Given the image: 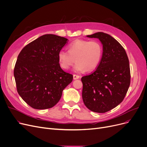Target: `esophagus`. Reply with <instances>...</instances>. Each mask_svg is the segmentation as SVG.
<instances>
[{"instance_id":"obj_1","label":"esophagus","mask_w":147,"mask_h":147,"mask_svg":"<svg viewBox=\"0 0 147 147\" xmlns=\"http://www.w3.org/2000/svg\"><path fill=\"white\" fill-rule=\"evenodd\" d=\"M80 78V76L78 75H76V74H73V79L74 80H76V79H78Z\"/></svg>"}]
</instances>
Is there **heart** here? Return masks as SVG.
<instances>
[{
  "instance_id": "1",
  "label": "heart",
  "mask_w": 147,
  "mask_h": 147,
  "mask_svg": "<svg viewBox=\"0 0 147 147\" xmlns=\"http://www.w3.org/2000/svg\"><path fill=\"white\" fill-rule=\"evenodd\" d=\"M103 47L97 41L78 39L70 43L68 51L63 49L58 52V62L63 69H68L74 62V71L82 73L92 71L96 68L101 61Z\"/></svg>"
}]
</instances>
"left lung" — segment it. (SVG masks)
Segmentation results:
<instances>
[{
  "instance_id": "left-lung-1",
  "label": "left lung",
  "mask_w": 147,
  "mask_h": 147,
  "mask_svg": "<svg viewBox=\"0 0 147 147\" xmlns=\"http://www.w3.org/2000/svg\"><path fill=\"white\" fill-rule=\"evenodd\" d=\"M89 38H98L103 55L95 71L82 77V98L88 109L105 113L124 100L130 84V69L125 49L114 38L97 32Z\"/></svg>"
}]
</instances>
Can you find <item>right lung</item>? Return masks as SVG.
<instances>
[{
    "label": "right lung",
    "instance_id": "add662e5",
    "mask_svg": "<svg viewBox=\"0 0 147 147\" xmlns=\"http://www.w3.org/2000/svg\"><path fill=\"white\" fill-rule=\"evenodd\" d=\"M67 40L56 35H44L28 44L18 56L14 69L17 90L34 109L53 107L73 80V75L61 68L58 58Z\"/></svg>",
    "mask_w": 147,
    "mask_h": 147
}]
</instances>
